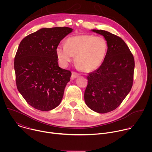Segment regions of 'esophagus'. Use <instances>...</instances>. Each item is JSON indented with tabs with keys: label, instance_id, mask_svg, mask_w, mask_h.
<instances>
[{
	"label": "esophagus",
	"instance_id": "1",
	"mask_svg": "<svg viewBox=\"0 0 152 152\" xmlns=\"http://www.w3.org/2000/svg\"><path fill=\"white\" fill-rule=\"evenodd\" d=\"M80 76V75L76 72H72V76H71V79L73 80V79H75V78H77L79 76Z\"/></svg>",
	"mask_w": 152,
	"mask_h": 152
}]
</instances>
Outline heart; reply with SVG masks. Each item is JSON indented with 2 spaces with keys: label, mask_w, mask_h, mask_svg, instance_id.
Listing matches in <instances>:
<instances>
[{
  "label": "heart",
  "mask_w": 152,
  "mask_h": 152,
  "mask_svg": "<svg viewBox=\"0 0 152 152\" xmlns=\"http://www.w3.org/2000/svg\"><path fill=\"white\" fill-rule=\"evenodd\" d=\"M107 50V43L104 37L80 34L67 38L66 45H59L56 53L64 66H67L76 55L75 62L77 67L90 72L100 66Z\"/></svg>",
  "instance_id": "obj_1"
}]
</instances>
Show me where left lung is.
I'll list each match as a JSON object with an SVG mask.
<instances>
[{
	"label": "left lung",
	"mask_w": 152,
	"mask_h": 152,
	"mask_svg": "<svg viewBox=\"0 0 152 152\" xmlns=\"http://www.w3.org/2000/svg\"><path fill=\"white\" fill-rule=\"evenodd\" d=\"M92 31L104 37L107 50L99 68L87 76L84 99L91 110L104 114L115 110L131 91L135 61L120 37L103 30Z\"/></svg>",
	"instance_id": "left-lung-1"
}]
</instances>
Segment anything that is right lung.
I'll use <instances>...</instances> for the list:
<instances>
[{
  "mask_svg": "<svg viewBox=\"0 0 152 152\" xmlns=\"http://www.w3.org/2000/svg\"><path fill=\"white\" fill-rule=\"evenodd\" d=\"M73 29L42 28L25 37L14 58L17 88L37 110L48 111L61 103L72 73L58 66L56 48Z\"/></svg>",
  "mask_w": 152,
  "mask_h": 152,
  "instance_id": "obj_1",
  "label": "right lung"
}]
</instances>
